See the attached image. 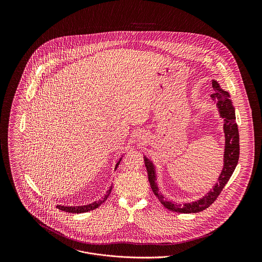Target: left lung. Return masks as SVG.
<instances>
[{"instance_id": "obj_1", "label": "left lung", "mask_w": 262, "mask_h": 262, "mask_svg": "<svg viewBox=\"0 0 262 262\" xmlns=\"http://www.w3.org/2000/svg\"><path fill=\"white\" fill-rule=\"evenodd\" d=\"M213 89L215 93L211 95V98L216 101L217 107L219 109L220 116L224 119V133H225V152H224V166L222 169V172L218 179L217 184L213 187V188L202 199L187 203L184 205L174 204L169 201H164L163 195L158 192V187L156 185V173H155V167L147 157L144 156V163L147 169L148 173V180H149L150 186L154 192V194L158 198L160 203L168 210L177 212V213H199L207 208H209L218 198V195L223 190L226 184L230 180L231 176L233 174L235 167L238 163L239 159V132L238 127L236 123V117H235V110L232 105V102L230 100V95L228 92L223 91L219 83L216 80L212 81Z\"/></svg>"}]
</instances>
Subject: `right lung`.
<instances>
[{"instance_id": "1", "label": "right lung", "mask_w": 262, "mask_h": 262, "mask_svg": "<svg viewBox=\"0 0 262 262\" xmlns=\"http://www.w3.org/2000/svg\"><path fill=\"white\" fill-rule=\"evenodd\" d=\"M121 159H122V158H120V160L117 162V164H116V166H115V169H117V167H118V165H119V163H120ZM111 190H112V187H110L109 190H108V191H107V193H106V195H105L102 200L97 201V202H94V203L89 204V205H85V206H77V207L74 206V207H68V206H60V205H59V206H56V208H58V209H59V210H61V211L69 212V213H75V214L85 213V212H89V211H93V210L97 209L98 207H100V205H101V204H103V203L107 200V198H108V195L110 194Z\"/></svg>"}]
</instances>
